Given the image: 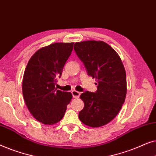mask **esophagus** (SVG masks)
Instances as JSON below:
<instances>
[{"mask_svg": "<svg viewBox=\"0 0 156 156\" xmlns=\"http://www.w3.org/2000/svg\"><path fill=\"white\" fill-rule=\"evenodd\" d=\"M80 94H81L80 92H79V91L76 90L72 91V94L74 98H78L80 96Z\"/></svg>", "mask_w": 156, "mask_h": 156, "instance_id": "obj_1", "label": "esophagus"}]
</instances>
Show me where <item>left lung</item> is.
<instances>
[{
    "label": "left lung",
    "instance_id": "left-lung-1",
    "mask_svg": "<svg viewBox=\"0 0 156 156\" xmlns=\"http://www.w3.org/2000/svg\"><path fill=\"white\" fill-rule=\"evenodd\" d=\"M74 45L88 75L97 82L95 93L87 91L80 95L84 106L79 119L88 126H102L117 116L124 103L127 91L124 66L118 53L103 41L87 40Z\"/></svg>",
    "mask_w": 156,
    "mask_h": 156
}]
</instances>
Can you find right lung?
I'll use <instances>...</instances> for the list:
<instances>
[{
    "label": "right lung",
    "mask_w": 156,
    "mask_h": 156,
    "mask_svg": "<svg viewBox=\"0 0 156 156\" xmlns=\"http://www.w3.org/2000/svg\"><path fill=\"white\" fill-rule=\"evenodd\" d=\"M74 42H56L40 48L27 63L23 78V95L36 120L54 125L63 118L71 92L57 89V78L73 50Z\"/></svg>",
    "instance_id": "obj_1"
}]
</instances>
